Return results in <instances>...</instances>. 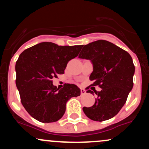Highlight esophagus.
Wrapping results in <instances>:
<instances>
[{"label":"esophagus","mask_w":149,"mask_h":149,"mask_svg":"<svg viewBox=\"0 0 149 149\" xmlns=\"http://www.w3.org/2000/svg\"><path fill=\"white\" fill-rule=\"evenodd\" d=\"M81 95H83L86 94V90L81 88Z\"/></svg>","instance_id":"34e87169"}]
</instances>
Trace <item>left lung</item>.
I'll return each instance as SVG.
<instances>
[{
    "label": "left lung",
    "mask_w": 149,
    "mask_h": 149,
    "mask_svg": "<svg viewBox=\"0 0 149 149\" xmlns=\"http://www.w3.org/2000/svg\"><path fill=\"white\" fill-rule=\"evenodd\" d=\"M80 58L90 60L93 71L90 76L92 86H99L101 91L92 107L83 108L91 120L102 122L112 118L127 101L133 88L135 67L130 54L106 40H97L83 46ZM94 95L91 90L87 91Z\"/></svg>",
    "instance_id": "obj_1"
}]
</instances>
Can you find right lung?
<instances>
[{"mask_svg": "<svg viewBox=\"0 0 149 149\" xmlns=\"http://www.w3.org/2000/svg\"><path fill=\"white\" fill-rule=\"evenodd\" d=\"M81 47L45 42L19 55L15 64L16 86L22 105L35 120L43 123L56 122L64 114L68 100L81 95L76 85L66 84L58 89L52 80L64 73L68 62L78 56Z\"/></svg>", "mask_w": 149, "mask_h": 149, "instance_id": "obj_1", "label": "right lung"}]
</instances>
